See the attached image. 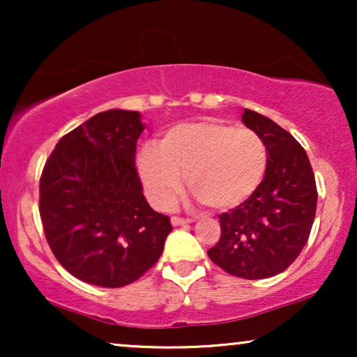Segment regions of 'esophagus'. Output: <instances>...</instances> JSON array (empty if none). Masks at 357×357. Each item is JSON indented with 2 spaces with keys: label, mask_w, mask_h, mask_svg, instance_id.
<instances>
[{
  "label": "esophagus",
  "mask_w": 357,
  "mask_h": 357,
  "mask_svg": "<svg viewBox=\"0 0 357 357\" xmlns=\"http://www.w3.org/2000/svg\"><path fill=\"white\" fill-rule=\"evenodd\" d=\"M170 222H172L174 227H177V226H185V224H190V222H192V219H185V218L174 216L172 219H170Z\"/></svg>",
  "instance_id": "34e87169"
}]
</instances>
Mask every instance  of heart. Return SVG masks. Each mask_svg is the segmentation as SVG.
I'll use <instances>...</instances> for the list:
<instances>
[{
  "instance_id": "obj_1",
  "label": "heart",
  "mask_w": 357,
  "mask_h": 357,
  "mask_svg": "<svg viewBox=\"0 0 357 357\" xmlns=\"http://www.w3.org/2000/svg\"><path fill=\"white\" fill-rule=\"evenodd\" d=\"M266 165V146L255 131L214 120L175 125L138 155L139 178L159 208L175 202L185 175L206 206L232 209L257 192Z\"/></svg>"
}]
</instances>
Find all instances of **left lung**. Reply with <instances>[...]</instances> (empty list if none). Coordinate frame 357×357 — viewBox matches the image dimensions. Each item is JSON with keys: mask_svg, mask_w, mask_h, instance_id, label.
Wrapping results in <instances>:
<instances>
[{"mask_svg": "<svg viewBox=\"0 0 357 357\" xmlns=\"http://www.w3.org/2000/svg\"><path fill=\"white\" fill-rule=\"evenodd\" d=\"M242 121L266 146V172L250 198L219 214L221 238L208 255L229 275L265 280L284 271L307 243L317 209L315 177L291 133L248 109Z\"/></svg>", "mask_w": 357, "mask_h": 357, "instance_id": "left-lung-1", "label": "left lung"}]
</instances>
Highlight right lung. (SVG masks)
Here are the masks:
<instances>
[{
	"instance_id": "right-lung-1",
	"label": "right lung",
	"mask_w": 357,
	"mask_h": 357,
	"mask_svg": "<svg viewBox=\"0 0 357 357\" xmlns=\"http://www.w3.org/2000/svg\"><path fill=\"white\" fill-rule=\"evenodd\" d=\"M139 112H100L63 136L40 177V218L53 255L77 280L121 287L162 255L172 231L135 167Z\"/></svg>"
}]
</instances>
